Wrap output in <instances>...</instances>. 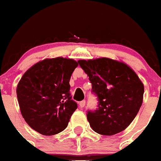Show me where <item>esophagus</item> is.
I'll return each mask as SVG.
<instances>
[{"instance_id":"34e87169","label":"esophagus","mask_w":161,"mask_h":161,"mask_svg":"<svg viewBox=\"0 0 161 161\" xmlns=\"http://www.w3.org/2000/svg\"><path fill=\"white\" fill-rule=\"evenodd\" d=\"M86 105V101L85 100H83V101H80V102L79 103V106L80 107V108H84Z\"/></svg>"}]
</instances>
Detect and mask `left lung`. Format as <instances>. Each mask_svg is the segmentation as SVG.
Here are the masks:
<instances>
[{"mask_svg":"<svg viewBox=\"0 0 161 161\" xmlns=\"http://www.w3.org/2000/svg\"><path fill=\"white\" fill-rule=\"evenodd\" d=\"M89 76L92 92L98 100L96 110L87 111V120L97 133L111 136L124 131L142 106L144 86L128 65L101 58L79 60Z\"/></svg>","mask_w":161,"mask_h":161,"instance_id":"1","label":"left lung"}]
</instances>
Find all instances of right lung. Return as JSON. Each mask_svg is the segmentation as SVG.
<instances>
[{
	"mask_svg": "<svg viewBox=\"0 0 161 161\" xmlns=\"http://www.w3.org/2000/svg\"><path fill=\"white\" fill-rule=\"evenodd\" d=\"M78 63L70 58H47L29 69L17 86L22 116L37 132L52 136L67 127L77 108L69 80Z\"/></svg>",
	"mask_w": 161,
	"mask_h": 161,
	"instance_id": "1",
	"label": "right lung"
}]
</instances>
